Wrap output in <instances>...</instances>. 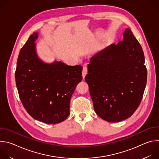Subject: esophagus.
<instances>
[{"label": "esophagus", "mask_w": 159, "mask_h": 159, "mask_svg": "<svg viewBox=\"0 0 159 159\" xmlns=\"http://www.w3.org/2000/svg\"><path fill=\"white\" fill-rule=\"evenodd\" d=\"M87 74V68L86 66H84L83 69H82V77H83V79L85 78Z\"/></svg>", "instance_id": "34e87169"}]
</instances>
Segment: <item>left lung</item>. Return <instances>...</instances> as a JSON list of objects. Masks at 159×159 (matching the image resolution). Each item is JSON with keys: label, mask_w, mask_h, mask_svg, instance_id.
<instances>
[{"label": "left lung", "mask_w": 159, "mask_h": 159, "mask_svg": "<svg viewBox=\"0 0 159 159\" xmlns=\"http://www.w3.org/2000/svg\"><path fill=\"white\" fill-rule=\"evenodd\" d=\"M123 39L94 55L85 77L94 111L102 120L119 122L139 106L147 79L144 53L129 28Z\"/></svg>", "instance_id": "1"}]
</instances>
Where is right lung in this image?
Listing matches in <instances>:
<instances>
[{
  "label": "right lung",
  "instance_id": "right-lung-1",
  "mask_svg": "<svg viewBox=\"0 0 159 159\" xmlns=\"http://www.w3.org/2000/svg\"><path fill=\"white\" fill-rule=\"evenodd\" d=\"M38 33H33L19 52L16 84L22 105L34 119L57 124L70 115V101L82 80V66L61 61L46 63L36 52Z\"/></svg>",
  "mask_w": 159,
  "mask_h": 159
}]
</instances>
